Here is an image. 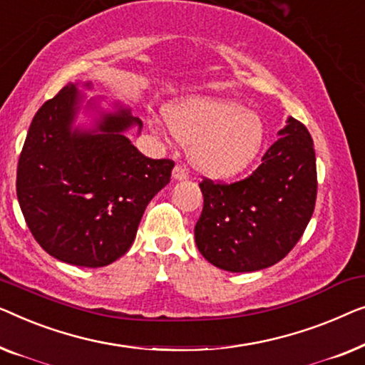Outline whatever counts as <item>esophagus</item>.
I'll use <instances>...</instances> for the list:
<instances>
[{
    "mask_svg": "<svg viewBox=\"0 0 365 365\" xmlns=\"http://www.w3.org/2000/svg\"><path fill=\"white\" fill-rule=\"evenodd\" d=\"M172 177L175 178V180H187V178H188V172H187V168L182 167V165H177L175 168H173Z\"/></svg>",
    "mask_w": 365,
    "mask_h": 365,
    "instance_id": "1",
    "label": "esophagus"
}]
</instances>
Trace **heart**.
<instances>
[{
	"label": "heart",
	"instance_id": "heart-1",
	"mask_svg": "<svg viewBox=\"0 0 365 365\" xmlns=\"http://www.w3.org/2000/svg\"><path fill=\"white\" fill-rule=\"evenodd\" d=\"M165 115L178 140L190 145L195 170L207 177L228 178L243 172L263 147L261 117L235 101L190 97L170 107Z\"/></svg>",
	"mask_w": 365,
	"mask_h": 365
}]
</instances>
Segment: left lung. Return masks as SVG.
<instances>
[{
	"mask_svg": "<svg viewBox=\"0 0 365 365\" xmlns=\"http://www.w3.org/2000/svg\"><path fill=\"white\" fill-rule=\"evenodd\" d=\"M278 135L248 178L200 183L203 210L195 241L203 258L220 269L250 273L276 264L294 248L312 217L314 143L292 117Z\"/></svg>",
	"mask_w": 365,
	"mask_h": 365,
	"instance_id": "obj_1",
	"label": "left lung"
}]
</instances>
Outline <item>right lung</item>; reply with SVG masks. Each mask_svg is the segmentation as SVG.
<instances>
[{"label": "right lung", "mask_w": 365, "mask_h": 365, "mask_svg": "<svg viewBox=\"0 0 365 365\" xmlns=\"http://www.w3.org/2000/svg\"><path fill=\"white\" fill-rule=\"evenodd\" d=\"M68 84L31 122L18 162L16 193L28 228L46 253L68 264L101 268L124 256L147 205L170 182L175 163L153 160L132 145L127 130L142 120L127 107L104 110ZM81 108L91 128L76 126Z\"/></svg>", "instance_id": "obj_1"}]
</instances>
